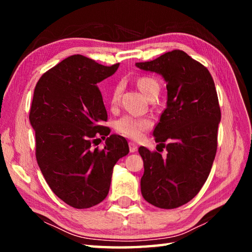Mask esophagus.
<instances>
[{
	"label": "esophagus",
	"instance_id": "1",
	"mask_svg": "<svg viewBox=\"0 0 252 252\" xmlns=\"http://www.w3.org/2000/svg\"><path fill=\"white\" fill-rule=\"evenodd\" d=\"M129 148H130V152H131V153H135V152L137 151V145H136L135 143L130 142V143H129Z\"/></svg>",
	"mask_w": 252,
	"mask_h": 252
}]
</instances>
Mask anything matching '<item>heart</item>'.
<instances>
[{
    "mask_svg": "<svg viewBox=\"0 0 252 252\" xmlns=\"http://www.w3.org/2000/svg\"><path fill=\"white\" fill-rule=\"evenodd\" d=\"M137 87L141 90V92L148 98L149 96L158 93L160 91L159 82L153 77L144 76L137 80ZM121 93V87L119 84L116 85L112 90L110 103L112 106H116L119 103ZM153 126L152 120L146 117H135L132 115H125L119 118L115 122V129L126 137L137 140L142 136V134L146 130L151 129Z\"/></svg>",
    "mask_w": 252,
    "mask_h": 252,
    "instance_id": "obj_1",
    "label": "heart"
}]
</instances>
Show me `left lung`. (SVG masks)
Segmentation results:
<instances>
[{
    "label": "left lung",
    "mask_w": 252,
    "mask_h": 252,
    "mask_svg": "<svg viewBox=\"0 0 252 252\" xmlns=\"http://www.w3.org/2000/svg\"><path fill=\"white\" fill-rule=\"evenodd\" d=\"M135 66L160 74L168 91L167 108L153 133L167 156L138 148L141 191L153 206L174 209L199 192L216 157L221 110L215 81L205 66L180 50Z\"/></svg>",
    "instance_id": "8db88e82"
}]
</instances>
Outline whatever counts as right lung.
Wrapping results in <instances>:
<instances>
[{
  "mask_svg": "<svg viewBox=\"0 0 252 252\" xmlns=\"http://www.w3.org/2000/svg\"><path fill=\"white\" fill-rule=\"evenodd\" d=\"M118 67L72 55L35 85L29 120L35 132L36 161L53 192L73 208L103 201L115 164L129 154L126 138L109 134V127L103 126L107 111L97 88ZM98 135L106 138L101 151L93 148Z\"/></svg>",
  "mask_w": 252,
  "mask_h": 252,
  "instance_id": "right-lung-1",
  "label": "right lung"
}]
</instances>
